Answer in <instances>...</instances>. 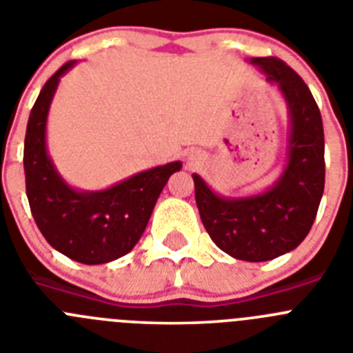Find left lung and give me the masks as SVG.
<instances>
[{
  "label": "left lung",
  "instance_id": "obj_1",
  "mask_svg": "<svg viewBox=\"0 0 353 353\" xmlns=\"http://www.w3.org/2000/svg\"><path fill=\"white\" fill-rule=\"evenodd\" d=\"M269 83L277 84L290 117L288 162L281 176L261 194L224 198L199 174L196 205L215 245L244 261H267L293 251L316 217L325 185L322 114L307 84L277 58H251Z\"/></svg>",
  "mask_w": 353,
  "mask_h": 353
}]
</instances>
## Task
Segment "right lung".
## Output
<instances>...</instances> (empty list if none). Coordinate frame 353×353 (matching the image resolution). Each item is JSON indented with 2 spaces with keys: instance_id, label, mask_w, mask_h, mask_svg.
<instances>
[{
  "instance_id": "add662e5",
  "label": "right lung",
  "mask_w": 353,
  "mask_h": 353,
  "mask_svg": "<svg viewBox=\"0 0 353 353\" xmlns=\"http://www.w3.org/2000/svg\"><path fill=\"white\" fill-rule=\"evenodd\" d=\"M74 65L68 61L51 76L31 109L24 139L26 196L37 226L56 251L79 263L101 265L138 244L159 194L182 162L141 171L104 191L68 185L48 154L46 125L60 77Z\"/></svg>"
}]
</instances>
